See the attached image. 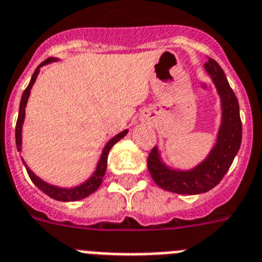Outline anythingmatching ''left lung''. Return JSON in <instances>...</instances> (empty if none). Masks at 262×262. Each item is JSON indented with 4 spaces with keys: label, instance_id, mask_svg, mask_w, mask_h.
<instances>
[{
    "label": "left lung",
    "instance_id": "8db88e82",
    "mask_svg": "<svg viewBox=\"0 0 262 262\" xmlns=\"http://www.w3.org/2000/svg\"><path fill=\"white\" fill-rule=\"evenodd\" d=\"M204 70L215 84L222 106V120L216 142L208 156L188 170L172 169L166 165L157 146L153 147L147 158V169L153 181L161 188L175 194H203L215 187L231 167L241 145L243 128L237 97L222 67L213 59H208Z\"/></svg>",
    "mask_w": 262,
    "mask_h": 262
}]
</instances>
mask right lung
I'll return each mask as SVG.
<instances>
[{
  "label": "right lung",
  "instance_id": "add662e5",
  "mask_svg": "<svg viewBox=\"0 0 262 262\" xmlns=\"http://www.w3.org/2000/svg\"><path fill=\"white\" fill-rule=\"evenodd\" d=\"M56 60H59V59L49 58L46 59L45 62L40 63V64L36 67L35 71H34L33 76H31V80L30 83H29V85H27V88L25 90V92L22 93L21 104H19V113H18L17 125H15V144H17L18 151H21L22 150V126H24L25 116H26L25 109H26L27 100H29V96H30L31 88H33L34 83H35L36 80V77H38V74H39L40 71V67L50 64V63L52 62H56ZM126 133H128V129L122 130L121 133L116 134L115 137L111 138V140L106 142V145L103 149V153H101V156H100L99 162H97L96 170L93 171V174L91 175L87 181L83 182L81 185L75 186V187H59V186L50 185V183L45 182L43 179H40L38 175L34 174L25 161H24V165L25 167H26L27 174H29V177H30V179L33 181L34 185L39 188V190H42L45 194L49 195L50 198H52V199L60 200V202H75V200L84 199V198L90 196L92 192H95V191L100 187V185H101V182H103L104 175H105V171H106V162H108L109 150L112 149V146L116 144V142H118L121 138H124L125 136H126Z\"/></svg>",
  "mask_w": 262,
  "mask_h": 262
}]
</instances>
